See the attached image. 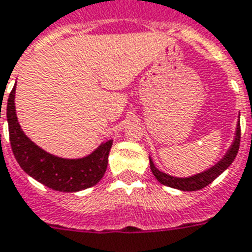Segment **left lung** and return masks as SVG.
<instances>
[{
	"mask_svg": "<svg viewBox=\"0 0 252 252\" xmlns=\"http://www.w3.org/2000/svg\"><path fill=\"white\" fill-rule=\"evenodd\" d=\"M240 118V117H238ZM240 140H241V126L240 121L237 122L236 127V136H234V140L230 145V148L228 149L224 157L220 159L218 163L213 166V167L207 168L206 171L199 172L196 175L188 176V178H176V176L168 175L166 172L159 171L158 168L156 167L152 158L149 157V163H151V170L153 172V175L156 176V179L158 180L161 184L166 187H170V188L180 189V190H184V192H193V190H199V189L205 188L206 186H209L210 183H213L220 174H223L226 168L232 165V162L236 158L237 153H238V149H240Z\"/></svg>",
	"mask_w": 252,
	"mask_h": 252,
	"instance_id": "left-lung-1",
	"label": "left lung"
}]
</instances>
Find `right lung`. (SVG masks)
Segmentation results:
<instances>
[{
    "instance_id": "add662e5",
    "label": "right lung",
    "mask_w": 252,
    "mask_h": 252,
    "mask_svg": "<svg viewBox=\"0 0 252 252\" xmlns=\"http://www.w3.org/2000/svg\"><path fill=\"white\" fill-rule=\"evenodd\" d=\"M15 87L7 99L6 117L9 124L10 144L20 167L42 183L59 192H78L100 182L105 174L108 156L113 140L101 143L91 155L82 158H62L39 148L24 134L15 112Z\"/></svg>"
}]
</instances>
